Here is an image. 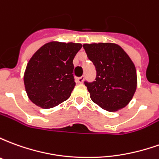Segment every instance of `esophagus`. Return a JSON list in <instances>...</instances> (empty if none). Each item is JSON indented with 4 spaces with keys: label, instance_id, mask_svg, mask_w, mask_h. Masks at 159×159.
<instances>
[{
    "label": "esophagus",
    "instance_id": "1",
    "mask_svg": "<svg viewBox=\"0 0 159 159\" xmlns=\"http://www.w3.org/2000/svg\"><path fill=\"white\" fill-rule=\"evenodd\" d=\"M83 80H84V77H83V76H81V77H77V78H76V83H83Z\"/></svg>",
    "mask_w": 159,
    "mask_h": 159
}]
</instances>
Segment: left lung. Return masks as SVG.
Returning <instances> with one entry per match:
<instances>
[{
	"instance_id": "obj_1",
	"label": "left lung",
	"mask_w": 159,
	"mask_h": 159,
	"mask_svg": "<svg viewBox=\"0 0 159 159\" xmlns=\"http://www.w3.org/2000/svg\"><path fill=\"white\" fill-rule=\"evenodd\" d=\"M96 69V79L85 82L93 102L108 111H117L129 103L137 88L136 69L129 56L112 42L83 44Z\"/></svg>"
}]
</instances>
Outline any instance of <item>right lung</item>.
Returning <instances> with one entry per match:
<instances>
[{
  "instance_id": "1",
  "label": "right lung",
  "mask_w": 159,
  "mask_h": 159,
  "mask_svg": "<svg viewBox=\"0 0 159 159\" xmlns=\"http://www.w3.org/2000/svg\"><path fill=\"white\" fill-rule=\"evenodd\" d=\"M82 47L81 43L50 42L33 54L24 74L26 93L33 103L49 109L69 99L76 85L73 59Z\"/></svg>"
}]
</instances>
